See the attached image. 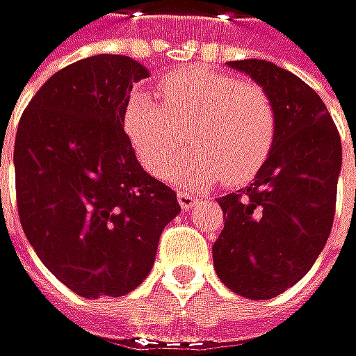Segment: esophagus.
Listing matches in <instances>:
<instances>
[{"label":"esophagus","instance_id":"esophagus-1","mask_svg":"<svg viewBox=\"0 0 356 356\" xmlns=\"http://www.w3.org/2000/svg\"><path fill=\"white\" fill-rule=\"evenodd\" d=\"M177 200H179V204H181V209H192L196 202H198V198L192 194V192H188V190H179L177 192Z\"/></svg>","mask_w":356,"mask_h":356}]
</instances>
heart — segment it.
Segmentation results:
<instances>
[{
  "instance_id": "b5f03b06",
  "label": "heart",
  "mask_w": 356,
  "mask_h": 356,
  "mask_svg": "<svg viewBox=\"0 0 356 356\" xmlns=\"http://www.w3.org/2000/svg\"><path fill=\"white\" fill-rule=\"evenodd\" d=\"M162 104L133 93L122 108L124 133L139 162L164 177L187 140L195 147L168 177L186 188L219 179L242 184L269 158L277 114L269 93L254 83L209 66L166 74L158 85Z\"/></svg>"
}]
</instances>
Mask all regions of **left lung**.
I'll list each match as a JSON object with an SVG mask.
<instances>
[{
    "instance_id": "1",
    "label": "left lung",
    "mask_w": 356,
    "mask_h": 356,
    "mask_svg": "<svg viewBox=\"0 0 356 356\" xmlns=\"http://www.w3.org/2000/svg\"><path fill=\"white\" fill-rule=\"evenodd\" d=\"M229 66L269 93L277 133L257 179L219 198L225 227L213 261L229 290L267 300L300 282L330 238L342 143L323 99L302 79L265 60Z\"/></svg>"
}]
</instances>
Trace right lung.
<instances>
[{"label": "right lung", "instance_id": "add662e5", "mask_svg": "<svg viewBox=\"0 0 356 356\" xmlns=\"http://www.w3.org/2000/svg\"><path fill=\"white\" fill-rule=\"evenodd\" d=\"M145 76L129 56L72 62L43 83L18 122L20 225L41 263L83 298L135 290L181 211L177 194L141 168L122 129L124 102Z\"/></svg>", "mask_w": 356, "mask_h": 356}]
</instances>
